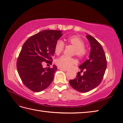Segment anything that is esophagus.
I'll use <instances>...</instances> for the list:
<instances>
[{"instance_id":"34e87169","label":"esophagus","mask_w":123,"mask_h":123,"mask_svg":"<svg viewBox=\"0 0 123 123\" xmlns=\"http://www.w3.org/2000/svg\"><path fill=\"white\" fill-rule=\"evenodd\" d=\"M59 69L63 71H67V70H68V69H63V68H60Z\"/></svg>"}]
</instances>
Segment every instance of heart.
Here are the masks:
<instances>
[{"label": "heart", "mask_w": 123, "mask_h": 123, "mask_svg": "<svg viewBox=\"0 0 123 123\" xmlns=\"http://www.w3.org/2000/svg\"><path fill=\"white\" fill-rule=\"evenodd\" d=\"M67 45H70L74 47L73 54L76 55L79 59H84L87 54L88 50L84 45V40L78 36H69L64 39ZM64 44L61 40H57L54 47L55 53L59 55L63 52ZM55 63L61 68L68 69L77 63V61L73 57L62 56L55 60Z\"/></svg>", "instance_id": "1"}]
</instances>
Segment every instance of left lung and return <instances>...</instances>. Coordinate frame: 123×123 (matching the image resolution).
<instances>
[{
  "mask_svg": "<svg viewBox=\"0 0 123 123\" xmlns=\"http://www.w3.org/2000/svg\"><path fill=\"white\" fill-rule=\"evenodd\" d=\"M86 37L91 47L90 58L79 66L81 70L78 72L76 78L69 81L72 87L82 93L89 92L99 85L107 66L106 56L101 45L92 36L87 35ZM84 70L81 75L80 73Z\"/></svg>",
  "mask_w": 123,
  "mask_h": 123,
  "instance_id": "8db88e82",
  "label": "left lung"
}]
</instances>
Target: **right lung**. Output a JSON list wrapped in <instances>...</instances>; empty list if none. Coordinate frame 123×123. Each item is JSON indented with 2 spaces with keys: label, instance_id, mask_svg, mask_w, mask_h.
<instances>
[{
  "label": "right lung",
  "instance_id": "right-lung-1",
  "mask_svg": "<svg viewBox=\"0 0 123 123\" xmlns=\"http://www.w3.org/2000/svg\"><path fill=\"white\" fill-rule=\"evenodd\" d=\"M62 31L45 30L31 36L24 43L17 60L19 76L26 87L39 92L49 87L54 79L57 67L44 68L43 64H52V56Z\"/></svg>",
  "mask_w": 123,
  "mask_h": 123
}]
</instances>
